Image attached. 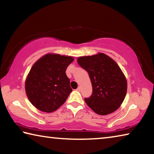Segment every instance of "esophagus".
<instances>
[{
  "label": "esophagus",
  "mask_w": 154,
  "mask_h": 154,
  "mask_svg": "<svg viewBox=\"0 0 154 154\" xmlns=\"http://www.w3.org/2000/svg\"><path fill=\"white\" fill-rule=\"evenodd\" d=\"M80 90H81V88L78 87L77 89V91H78V92H80Z\"/></svg>",
  "instance_id": "1"
}]
</instances>
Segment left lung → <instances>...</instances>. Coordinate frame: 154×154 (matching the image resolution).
<instances>
[{
  "label": "left lung",
  "mask_w": 154,
  "mask_h": 154,
  "mask_svg": "<svg viewBox=\"0 0 154 154\" xmlns=\"http://www.w3.org/2000/svg\"><path fill=\"white\" fill-rule=\"evenodd\" d=\"M77 62L88 72L92 83V95L84 99L87 105L101 116L116 111L127 92V81L118 64L103 53L79 57Z\"/></svg>",
  "instance_id": "obj_1"
}]
</instances>
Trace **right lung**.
<instances>
[{
  "instance_id": "1",
  "label": "right lung",
  "mask_w": 154,
  "mask_h": 154,
  "mask_svg": "<svg viewBox=\"0 0 154 154\" xmlns=\"http://www.w3.org/2000/svg\"><path fill=\"white\" fill-rule=\"evenodd\" d=\"M72 57L48 54L31 68L25 82L26 93L36 109L46 113L58 109L72 92L66 68Z\"/></svg>"
}]
</instances>
